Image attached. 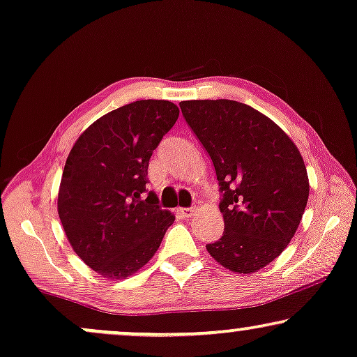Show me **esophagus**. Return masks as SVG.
<instances>
[{
    "mask_svg": "<svg viewBox=\"0 0 357 357\" xmlns=\"http://www.w3.org/2000/svg\"><path fill=\"white\" fill-rule=\"evenodd\" d=\"M178 213L183 218H190L195 213V208H192V207H190V208H178Z\"/></svg>",
    "mask_w": 357,
    "mask_h": 357,
    "instance_id": "obj_1",
    "label": "esophagus"
}]
</instances>
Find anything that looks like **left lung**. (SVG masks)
I'll use <instances>...</instances> for the list:
<instances>
[{"instance_id": "obj_1", "label": "left lung", "mask_w": 357, "mask_h": 357, "mask_svg": "<svg viewBox=\"0 0 357 357\" xmlns=\"http://www.w3.org/2000/svg\"><path fill=\"white\" fill-rule=\"evenodd\" d=\"M212 158L225 231L207 250L229 272L250 275L273 262L298 229L309 199L304 160L288 134L234 100L179 103Z\"/></svg>"}]
</instances>
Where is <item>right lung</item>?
<instances>
[{
	"instance_id": "add662e5",
	"label": "right lung",
	"mask_w": 357,
	"mask_h": 357,
	"mask_svg": "<svg viewBox=\"0 0 357 357\" xmlns=\"http://www.w3.org/2000/svg\"><path fill=\"white\" fill-rule=\"evenodd\" d=\"M178 116L168 100H137L90 124L68 155L59 220L74 252L103 278L139 272L174 222L144 192L149 160Z\"/></svg>"
}]
</instances>
